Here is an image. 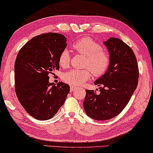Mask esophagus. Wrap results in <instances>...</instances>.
Returning a JSON list of instances; mask_svg holds the SVG:
<instances>
[{"label": "esophagus", "instance_id": "esophagus-1", "mask_svg": "<svg viewBox=\"0 0 153 153\" xmlns=\"http://www.w3.org/2000/svg\"><path fill=\"white\" fill-rule=\"evenodd\" d=\"M76 89V87H75L74 86H71V87H70V91H71V92L74 91Z\"/></svg>", "mask_w": 153, "mask_h": 153}]
</instances>
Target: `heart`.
Returning a JSON list of instances; mask_svg holds the SVG:
<instances>
[{
  "label": "heart",
  "mask_w": 153,
  "mask_h": 153,
  "mask_svg": "<svg viewBox=\"0 0 153 153\" xmlns=\"http://www.w3.org/2000/svg\"><path fill=\"white\" fill-rule=\"evenodd\" d=\"M73 48L77 53L84 56V67L85 69H72L65 72L62 76L64 82L72 86H78L91 78L92 73L94 76L103 75L110 64V55L108 51L103 50L102 46L91 38L84 37L76 41ZM71 56L67 50H63L59 57V63L62 68H66L70 63Z\"/></svg>",
  "instance_id": "1"
}]
</instances>
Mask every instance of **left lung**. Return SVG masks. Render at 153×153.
Returning <instances> with one entry per match:
<instances>
[{
  "mask_svg": "<svg viewBox=\"0 0 153 153\" xmlns=\"http://www.w3.org/2000/svg\"><path fill=\"white\" fill-rule=\"evenodd\" d=\"M110 55L108 71L94 82L100 93L86 90L83 105L86 114L97 120L115 117L129 103L136 89L139 69L133 50L122 40L111 37L104 42Z\"/></svg>",
  "mask_w": 153,
  "mask_h": 153,
  "instance_id": "obj_1",
  "label": "left lung"
}]
</instances>
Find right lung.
Listing matches in <instances>:
<instances>
[{
	"label": "right lung",
	"mask_w": 153,
	"mask_h": 153,
	"mask_svg": "<svg viewBox=\"0 0 153 153\" xmlns=\"http://www.w3.org/2000/svg\"><path fill=\"white\" fill-rule=\"evenodd\" d=\"M67 39L59 33L39 35L19 51L15 66V91L19 101L36 119L52 118L63 105L69 84L49 82V74L59 69V57L67 47Z\"/></svg>",
	"instance_id": "add662e5"
}]
</instances>
